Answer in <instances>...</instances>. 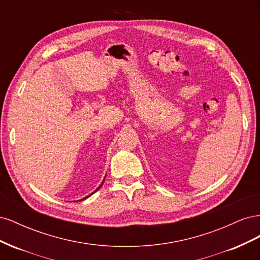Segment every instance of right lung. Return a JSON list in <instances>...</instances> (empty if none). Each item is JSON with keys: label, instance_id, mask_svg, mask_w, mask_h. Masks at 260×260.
Returning <instances> with one entry per match:
<instances>
[{"label": "right lung", "instance_id": "1", "mask_svg": "<svg viewBox=\"0 0 260 260\" xmlns=\"http://www.w3.org/2000/svg\"><path fill=\"white\" fill-rule=\"evenodd\" d=\"M103 182H104V181H103ZM102 184H103V183H102ZM102 184H101V185H100V186H99V187H98V188H96V190H95V191H94V192H93V193H95V192H96V191H98V190H100V187H101V186H102ZM93 193H92V194H93ZM89 196H90V195H89ZM86 198H88V196H86ZM86 198H85V199H86ZM83 200H84V199H83Z\"/></svg>", "mask_w": 260, "mask_h": 260}]
</instances>
